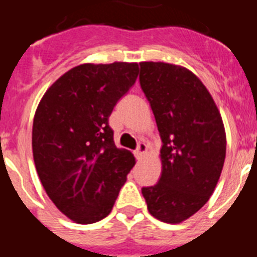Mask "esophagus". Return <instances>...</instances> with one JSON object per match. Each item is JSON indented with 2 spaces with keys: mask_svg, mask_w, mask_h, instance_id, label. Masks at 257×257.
<instances>
[{
  "mask_svg": "<svg viewBox=\"0 0 257 257\" xmlns=\"http://www.w3.org/2000/svg\"><path fill=\"white\" fill-rule=\"evenodd\" d=\"M147 151H148V147H147V144H145V143H139V145H138V149L135 151V157L138 158V160H142L143 157L145 156V153H147Z\"/></svg>",
  "mask_w": 257,
  "mask_h": 257,
  "instance_id": "esophagus-1",
  "label": "esophagus"
}]
</instances>
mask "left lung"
Wrapping results in <instances>:
<instances>
[{"label":"left lung","instance_id":"obj_1","mask_svg":"<svg viewBox=\"0 0 257 257\" xmlns=\"http://www.w3.org/2000/svg\"><path fill=\"white\" fill-rule=\"evenodd\" d=\"M139 78L163 143L160 181L142 193L152 216L180 224L216 188L225 161V127L206 86L188 68L142 61Z\"/></svg>","mask_w":257,"mask_h":257}]
</instances>
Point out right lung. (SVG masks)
Segmentation results:
<instances>
[{
    "label": "right lung",
    "instance_id": "add662e5",
    "mask_svg": "<svg viewBox=\"0 0 257 257\" xmlns=\"http://www.w3.org/2000/svg\"><path fill=\"white\" fill-rule=\"evenodd\" d=\"M139 74L138 63L77 65L41 99L32 128V151L45 192L77 224L108 216L135 166L117 148L108 119Z\"/></svg>",
    "mask_w": 257,
    "mask_h": 257
}]
</instances>
